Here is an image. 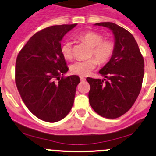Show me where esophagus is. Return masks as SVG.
<instances>
[{"instance_id":"1","label":"esophagus","mask_w":156,"mask_h":156,"mask_svg":"<svg viewBox=\"0 0 156 156\" xmlns=\"http://www.w3.org/2000/svg\"><path fill=\"white\" fill-rule=\"evenodd\" d=\"M80 80H81V81H85V78H84V77H80Z\"/></svg>"}]
</instances>
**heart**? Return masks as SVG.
Masks as SVG:
<instances>
[{"label": "heart", "instance_id": "obj_1", "mask_svg": "<svg viewBox=\"0 0 156 156\" xmlns=\"http://www.w3.org/2000/svg\"><path fill=\"white\" fill-rule=\"evenodd\" d=\"M76 37L92 47L91 54L96 58L93 57L85 61H78L72 64L71 71L73 74L80 76H88L97 67L99 61L100 63L107 62L114 53V43L111 40H103L102 35L97 32L87 31L79 33ZM61 52L64 58L70 60L72 57V42L69 40L63 42Z\"/></svg>", "mask_w": 156, "mask_h": 156}]
</instances>
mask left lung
Returning a JSON list of instances; mask_svg holds the SVG:
<instances>
[{
    "instance_id": "obj_1",
    "label": "left lung",
    "mask_w": 156,
    "mask_h": 156,
    "mask_svg": "<svg viewBox=\"0 0 156 156\" xmlns=\"http://www.w3.org/2000/svg\"><path fill=\"white\" fill-rule=\"evenodd\" d=\"M114 36L113 56L99 71L103 79L87 78L90 85L89 103L95 112L109 119L117 118L131 108L139 95L144 63L132 34L113 22H100Z\"/></svg>"
}]
</instances>
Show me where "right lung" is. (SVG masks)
I'll use <instances>...</instances> for the list:
<instances>
[{
  "label": "right lung",
  "mask_w": 156,
  "mask_h": 156,
  "mask_svg": "<svg viewBox=\"0 0 156 156\" xmlns=\"http://www.w3.org/2000/svg\"><path fill=\"white\" fill-rule=\"evenodd\" d=\"M76 26H53L38 32L17 57L18 90L31 113L44 121L54 123L62 120L74 103L80 78L77 75L61 78L68 71L61 54V43Z\"/></svg>",
  "instance_id": "obj_1"
}]
</instances>
